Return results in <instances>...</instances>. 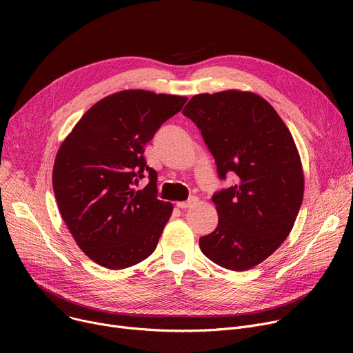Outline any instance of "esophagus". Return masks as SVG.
<instances>
[{
  "label": "esophagus",
  "mask_w": 353,
  "mask_h": 353,
  "mask_svg": "<svg viewBox=\"0 0 353 353\" xmlns=\"http://www.w3.org/2000/svg\"><path fill=\"white\" fill-rule=\"evenodd\" d=\"M196 201H197V199L196 197H192V199H189L188 201H177L176 203V206L179 208V209H189V208H192L193 205H196Z\"/></svg>",
  "instance_id": "1"
}]
</instances>
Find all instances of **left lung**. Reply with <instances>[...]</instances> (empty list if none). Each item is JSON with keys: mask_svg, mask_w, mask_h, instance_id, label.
Segmentation results:
<instances>
[{"mask_svg": "<svg viewBox=\"0 0 353 353\" xmlns=\"http://www.w3.org/2000/svg\"><path fill=\"white\" fill-rule=\"evenodd\" d=\"M183 114L201 130L220 179L237 176L213 196L219 223L200 237V249L221 268L249 270L279 249L298 217L305 190L298 147L276 110L252 91L197 94Z\"/></svg>", "mask_w": 353, "mask_h": 353, "instance_id": "left-lung-1", "label": "left lung"}]
</instances>
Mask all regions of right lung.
Here are the masks:
<instances>
[{
  "instance_id": "right-lung-1",
  "label": "right lung",
  "mask_w": 353,
  "mask_h": 353,
  "mask_svg": "<svg viewBox=\"0 0 353 353\" xmlns=\"http://www.w3.org/2000/svg\"><path fill=\"white\" fill-rule=\"evenodd\" d=\"M186 101L117 91L90 107L61 143L52 167L55 200L76 243L97 265L125 269L154 252L173 205L156 197L157 173L143 153ZM145 171L151 181L136 191L132 184Z\"/></svg>"
}]
</instances>
